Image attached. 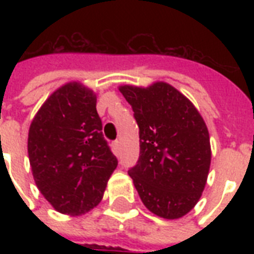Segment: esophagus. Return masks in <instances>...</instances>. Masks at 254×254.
<instances>
[{
	"instance_id": "obj_1",
	"label": "esophagus",
	"mask_w": 254,
	"mask_h": 254,
	"mask_svg": "<svg viewBox=\"0 0 254 254\" xmlns=\"http://www.w3.org/2000/svg\"><path fill=\"white\" fill-rule=\"evenodd\" d=\"M112 149H113V153L116 155L120 154V141H115V142L112 143Z\"/></svg>"
}]
</instances>
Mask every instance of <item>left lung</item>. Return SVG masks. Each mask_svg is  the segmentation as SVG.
Wrapping results in <instances>:
<instances>
[{"mask_svg":"<svg viewBox=\"0 0 254 254\" xmlns=\"http://www.w3.org/2000/svg\"><path fill=\"white\" fill-rule=\"evenodd\" d=\"M139 127V158L127 174L149 211L179 219L204 190L211 145L200 113L181 92L158 81L147 88L120 87Z\"/></svg>","mask_w":254,"mask_h":254,"instance_id":"left-lung-1","label":"left lung"}]
</instances>
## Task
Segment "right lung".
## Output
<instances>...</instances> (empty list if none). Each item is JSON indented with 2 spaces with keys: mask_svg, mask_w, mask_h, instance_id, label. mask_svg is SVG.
<instances>
[{
  "mask_svg": "<svg viewBox=\"0 0 254 254\" xmlns=\"http://www.w3.org/2000/svg\"><path fill=\"white\" fill-rule=\"evenodd\" d=\"M96 95L67 83L31 121L27 151L34 181L58 212L81 215L103 199L117 158L103 135Z\"/></svg>",
  "mask_w": 254,
  "mask_h": 254,
  "instance_id": "1",
  "label": "right lung"
}]
</instances>
